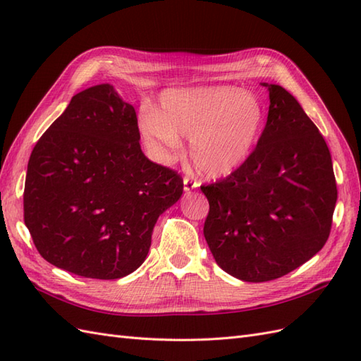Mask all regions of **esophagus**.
<instances>
[{"mask_svg": "<svg viewBox=\"0 0 361 361\" xmlns=\"http://www.w3.org/2000/svg\"><path fill=\"white\" fill-rule=\"evenodd\" d=\"M183 183H185V192H190V190H194L198 188V181L190 178V176H185V180H183Z\"/></svg>", "mask_w": 361, "mask_h": 361, "instance_id": "34e87169", "label": "esophagus"}]
</instances>
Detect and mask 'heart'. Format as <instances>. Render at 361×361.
I'll return each mask as SVG.
<instances>
[{"mask_svg":"<svg viewBox=\"0 0 361 361\" xmlns=\"http://www.w3.org/2000/svg\"><path fill=\"white\" fill-rule=\"evenodd\" d=\"M264 124V109L255 94L234 87L169 90L159 110L144 109L140 130L144 140L169 158L190 140V158L206 176L233 173L251 155Z\"/></svg>","mask_w":361,"mask_h":361,"instance_id":"heart-1","label":"heart"}]
</instances>
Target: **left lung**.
<instances>
[{"mask_svg": "<svg viewBox=\"0 0 361 361\" xmlns=\"http://www.w3.org/2000/svg\"><path fill=\"white\" fill-rule=\"evenodd\" d=\"M270 91L268 118L247 161L200 186L209 202L204 239L221 270L267 282L296 270L324 247L336 183L323 135L286 88Z\"/></svg>", "mask_w": 361, "mask_h": 361, "instance_id": "left-lung-1", "label": "left lung"}]
</instances>
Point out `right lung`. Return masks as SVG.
Instances as JSON below:
<instances>
[{"label":"right lung","mask_w":361,"mask_h":361,"mask_svg":"<svg viewBox=\"0 0 361 361\" xmlns=\"http://www.w3.org/2000/svg\"><path fill=\"white\" fill-rule=\"evenodd\" d=\"M183 194L178 172L144 155L136 111L109 83L73 96L30 153L25 224L40 256L91 279L147 257L158 217Z\"/></svg>","instance_id":"1"}]
</instances>
